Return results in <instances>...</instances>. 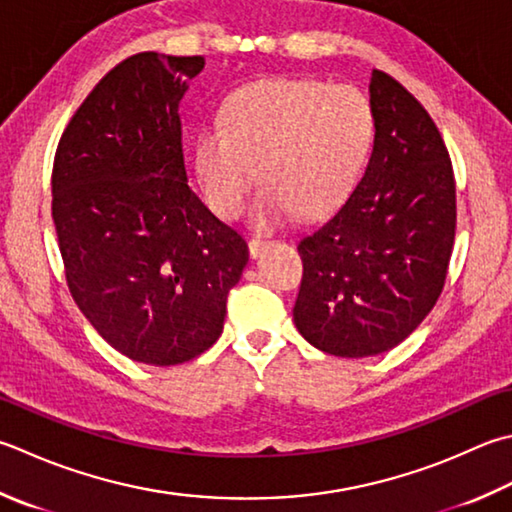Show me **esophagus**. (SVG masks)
Wrapping results in <instances>:
<instances>
[{"label": "esophagus", "instance_id": "obj_1", "mask_svg": "<svg viewBox=\"0 0 512 512\" xmlns=\"http://www.w3.org/2000/svg\"><path fill=\"white\" fill-rule=\"evenodd\" d=\"M268 244L270 242H266V239H262V237H253L248 242V253H250V257H259L264 253V250L268 248Z\"/></svg>", "mask_w": 512, "mask_h": 512}]
</instances>
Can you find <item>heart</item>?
Segmentation results:
<instances>
[{
	"label": "heart",
	"mask_w": 512,
	"mask_h": 512,
	"mask_svg": "<svg viewBox=\"0 0 512 512\" xmlns=\"http://www.w3.org/2000/svg\"><path fill=\"white\" fill-rule=\"evenodd\" d=\"M375 137L370 99L353 84L264 79L235 90L222 126L195 139V170L208 206L233 219L255 186L253 224L273 228L295 213L333 210L362 175Z\"/></svg>",
	"instance_id": "heart-1"
}]
</instances>
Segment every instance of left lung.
Instances as JSON below:
<instances>
[{
    "instance_id": "8db88e82",
    "label": "left lung",
    "mask_w": 512,
    "mask_h": 512,
    "mask_svg": "<svg viewBox=\"0 0 512 512\" xmlns=\"http://www.w3.org/2000/svg\"><path fill=\"white\" fill-rule=\"evenodd\" d=\"M368 93L375 142L366 173L297 244L304 277L295 326L335 357L402 344L442 295L455 242V175L435 122L382 70Z\"/></svg>"
}]
</instances>
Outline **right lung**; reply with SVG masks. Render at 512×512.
<instances>
[{
  "instance_id": "1",
  "label": "right lung",
  "mask_w": 512,
  "mask_h": 512,
  "mask_svg": "<svg viewBox=\"0 0 512 512\" xmlns=\"http://www.w3.org/2000/svg\"><path fill=\"white\" fill-rule=\"evenodd\" d=\"M204 57L137 53L70 119L53 164L68 290L133 362L175 366L224 330L248 246L188 186L179 102Z\"/></svg>"
}]
</instances>
